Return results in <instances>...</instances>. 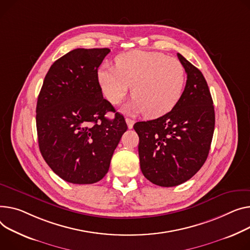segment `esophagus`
<instances>
[{
	"label": "esophagus",
	"mask_w": 250,
	"mask_h": 250,
	"mask_svg": "<svg viewBox=\"0 0 250 250\" xmlns=\"http://www.w3.org/2000/svg\"><path fill=\"white\" fill-rule=\"evenodd\" d=\"M125 122H126V125H127V127L128 128H132V126H134V124L135 122L130 120V119H125Z\"/></svg>",
	"instance_id": "1"
}]
</instances>
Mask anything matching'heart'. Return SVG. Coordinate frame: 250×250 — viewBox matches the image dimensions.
<instances>
[{
	"mask_svg": "<svg viewBox=\"0 0 250 250\" xmlns=\"http://www.w3.org/2000/svg\"><path fill=\"white\" fill-rule=\"evenodd\" d=\"M97 79L104 96L116 104L132 86L129 109L159 118L171 111L184 92L186 73L182 63L159 52L135 50L115 58V67L101 66Z\"/></svg>",
	"mask_w": 250,
	"mask_h": 250,
	"instance_id": "b5f03b06",
	"label": "heart"
}]
</instances>
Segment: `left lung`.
Wrapping results in <instances>:
<instances>
[{
	"instance_id": "1",
	"label": "left lung",
	"mask_w": 250,
	"mask_h": 250,
	"mask_svg": "<svg viewBox=\"0 0 250 250\" xmlns=\"http://www.w3.org/2000/svg\"><path fill=\"white\" fill-rule=\"evenodd\" d=\"M187 73L177 105L159 119L139 122V156L144 176L161 187L191 179L207 160L215 126L213 101L202 72L177 54Z\"/></svg>"
}]
</instances>
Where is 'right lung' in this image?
Segmentation results:
<instances>
[{
  "label": "right lung",
  "mask_w": 250,
  "mask_h": 250,
  "mask_svg": "<svg viewBox=\"0 0 250 250\" xmlns=\"http://www.w3.org/2000/svg\"><path fill=\"white\" fill-rule=\"evenodd\" d=\"M108 48H77L47 72L36 107L41 155L51 170L72 184H93L108 172L124 132V116L104 98L97 69ZM115 112L108 120L105 113Z\"/></svg>",
  "instance_id": "obj_1"
}]
</instances>
